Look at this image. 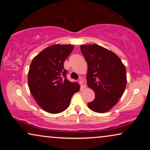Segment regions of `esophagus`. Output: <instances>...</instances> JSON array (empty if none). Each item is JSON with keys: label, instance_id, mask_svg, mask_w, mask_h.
<instances>
[{"label": "esophagus", "instance_id": "obj_1", "mask_svg": "<svg viewBox=\"0 0 150 150\" xmlns=\"http://www.w3.org/2000/svg\"><path fill=\"white\" fill-rule=\"evenodd\" d=\"M79 83H80V85H81V87L82 89H85V87H86V85H85V82H84L83 79H82V78H81V79H80Z\"/></svg>", "mask_w": 150, "mask_h": 150}]
</instances>
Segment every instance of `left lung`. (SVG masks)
I'll use <instances>...</instances> for the list:
<instances>
[{
    "instance_id": "8db88e82",
    "label": "left lung",
    "mask_w": 150,
    "mask_h": 150,
    "mask_svg": "<svg viewBox=\"0 0 150 150\" xmlns=\"http://www.w3.org/2000/svg\"><path fill=\"white\" fill-rule=\"evenodd\" d=\"M81 50L88 65L87 85L96 94L88 106L94 112H107L124 93L126 67L114 52L97 44L82 45Z\"/></svg>"
}]
</instances>
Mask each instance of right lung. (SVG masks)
<instances>
[{"mask_svg":"<svg viewBox=\"0 0 150 150\" xmlns=\"http://www.w3.org/2000/svg\"><path fill=\"white\" fill-rule=\"evenodd\" d=\"M72 45H52L45 48L32 61L28 71L30 91L38 105L46 112L59 113L67 109L71 98L80 89L76 83L67 79L63 63Z\"/></svg>","mask_w":150,"mask_h":150,"instance_id":"obj_1","label":"right lung"}]
</instances>
